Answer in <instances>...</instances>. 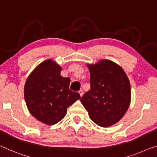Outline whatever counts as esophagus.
Returning a JSON list of instances; mask_svg holds the SVG:
<instances>
[{
    "instance_id": "34e87169",
    "label": "esophagus",
    "mask_w": 157,
    "mask_h": 157,
    "mask_svg": "<svg viewBox=\"0 0 157 157\" xmlns=\"http://www.w3.org/2000/svg\"><path fill=\"white\" fill-rule=\"evenodd\" d=\"M78 93H79V94H80V96H81V97L82 96H83V91L82 90H79Z\"/></svg>"
}]
</instances>
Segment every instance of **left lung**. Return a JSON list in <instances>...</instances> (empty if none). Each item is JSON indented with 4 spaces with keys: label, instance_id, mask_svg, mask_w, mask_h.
I'll list each match as a JSON object with an SVG mask.
<instances>
[{
    "label": "left lung",
    "instance_id": "8db88e82",
    "mask_svg": "<svg viewBox=\"0 0 157 157\" xmlns=\"http://www.w3.org/2000/svg\"><path fill=\"white\" fill-rule=\"evenodd\" d=\"M90 74V89L81 101L94 123L102 127L116 124L124 116L131 103V86L123 69L107 59L87 64Z\"/></svg>",
    "mask_w": 157,
    "mask_h": 157
}]
</instances>
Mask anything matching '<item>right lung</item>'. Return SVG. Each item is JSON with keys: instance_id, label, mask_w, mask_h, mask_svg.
Returning <instances> with one entry per match:
<instances>
[{"instance_id": "obj_1", "label": "right lung", "mask_w": 157, "mask_h": 157, "mask_svg": "<svg viewBox=\"0 0 157 157\" xmlns=\"http://www.w3.org/2000/svg\"><path fill=\"white\" fill-rule=\"evenodd\" d=\"M62 67L48 59L33 69L24 86V99L30 113L47 125L65 117L67 108L81 98L69 90V78L60 75Z\"/></svg>"}]
</instances>
